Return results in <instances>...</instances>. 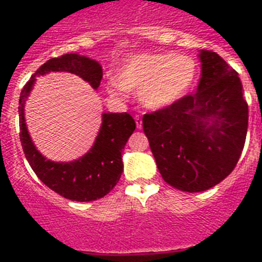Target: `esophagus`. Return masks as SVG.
Segmentation results:
<instances>
[{
  "mask_svg": "<svg viewBox=\"0 0 262 262\" xmlns=\"http://www.w3.org/2000/svg\"><path fill=\"white\" fill-rule=\"evenodd\" d=\"M134 120H136L137 129H141L142 128V119H141V116L136 115V116H134Z\"/></svg>",
  "mask_w": 262,
  "mask_h": 262,
  "instance_id": "obj_1",
  "label": "esophagus"
}]
</instances>
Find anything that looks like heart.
Instances as JSON below:
<instances>
[{
    "mask_svg": "<svg viewBox=\"0 0 262 262\" xmlns=\"http://www.w3.org/2000/svg\"><path fill=\"white\" fill-rule=\"evenodd\" d=\"M196 76L191 57L175 53H141L128 58L116 72V83L106 86L110 96H123V90L139 92L144 106L165 109L182 99Z\"/></svg>",
    "mask_w": 262,
    "mask_h": 262,
    "instance_id": "b5f03b06",
    "label": "heart"
}]
</instances>
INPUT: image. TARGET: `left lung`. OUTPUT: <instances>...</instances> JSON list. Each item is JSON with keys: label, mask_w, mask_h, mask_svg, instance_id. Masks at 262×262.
<instances>
[{"label": "left lung", "mask_w": 262, "mask_h": 262, "mask_svg": "<svg viewBox=\"0 0 262 262\" xmlns=\"http://www.w3.org/2000/svg\"><path fill=\"white\" fill-rule=\"evenodd\" d=\"M196 92L143 116L158 171L171 186L199 192L236 167L244 149L248 106L238 73L215 52L202 50Z\"/></svg>", "instance_id": "1"}]
</instances>
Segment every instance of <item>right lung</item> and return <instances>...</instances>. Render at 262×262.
Segmentation results:
<instances>
[{
    "label": "right lung",
    "mask_w": 262,
    "mask_h": 262,
    "mask_svg": "<svg viewBox=\"0 0 262 262\" xmlns=\"http://www.w3.org/2000/svg\"><path fill=\"white\" fill-rule=\"evenodd\" d=\"M49 72H70L80 76L97 90L102 78L99 62L77 53L47 60L26 82L18 100L20 142L29 165L49 189L73 202H92L109 194L123 172L121 153L136 129V121L128 113H104L102 124L91 149L72 162L47 160L34 146L26 128L24 106L35 83V76Z\"/></svg>",
    "instance_id": "right-lung-1"
}]
</instances>
